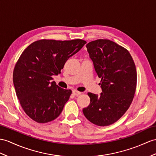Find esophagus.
Listing matches in <instances>:
<instances>
[{
	"label": "esophagus",
	"mask_w": 156,
	"mask_h": 156,
	"mask_svg": "<svg viewBox=\"0 0 156 156\" xmlns=\"http://www.w3.org/2000/svg\"><path fill=\"white\" fill-rule=\"evenodd\" d=\"M73 94H74L75 96H79V95H80V94H81V92H79V91L76 90H73Z\"/></svg>",
	"instance_id": "34e87169"
}]
</instances>
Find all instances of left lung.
<instances>
[{"label":"left lung","mask_w":156,"mask_h":156,"mask_svg":"<svg viewBox=\"0 0 156 156\" xmlns=\"http://www.w3.org/2000/svg\"><path fill=\"white\" fill-rule=\"evenodd\" d=\"M86 47L101 78L102 93H88L90 102L83 112L93 124L108 126L122 116L133 100L137 81L136 66L127 49L112 41L97 40Z\"/></svg>","instance_id":"8db88e82"}]
</instances>
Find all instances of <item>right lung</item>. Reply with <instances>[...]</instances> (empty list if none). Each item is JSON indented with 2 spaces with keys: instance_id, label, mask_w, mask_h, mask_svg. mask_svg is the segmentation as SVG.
I'll list each match as a JSON object with an SVG mask.
<instances>
[{
  "instance_id": "1",
  "label": "right lung",
  "mask_w": 156,
  "mask_h": 156,
  "mask_svg": "<svg viewBox=\"0 0 156 156\" xmlns=\"http://www.w3.org/2000/svg\"><path fill=\"white\" fill-rule=\"evenodd\" d=\"M86 44L83 40L34 41L22 52L15 66L13 83L22 108L30 118L46 123L58 118L71 94L52 81L67 60Z\"/></svg>"
}]
</instances>
